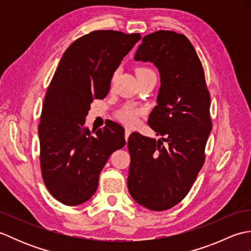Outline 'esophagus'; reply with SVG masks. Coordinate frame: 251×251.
I'll return each instance as SVG.
<instances>
[{"instance_id":"obj_1","label":"esophagus","mask_w":251,"mask_h":251,"mask_svg":"<svg viewBox=\"0 0 251 251\" xmlns=\"http://www.w3.org/2000/svg\"><path fill=\"white\" fill-rule=\"evenodd\" d=\"M130 134H131V130L129 128H126L125 129V139H126V141L128 140V137L130 136Z\"/></svg>"}]
</instances>
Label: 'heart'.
Returning a JSON list of instances; mask_svg holds the SVG:
<instances>
[{
	"label": "heart",
	"instance_id": "b5f03b06",
	"mask_svg": "<svg viewBox=\"0 0 251 251\" xmlns=\"http://www.w3.org/2000/svg\"><path fill=\"white\" fill-rule=\"evenodd\" d=\"M150 70L149 68H138L137 69V73L143 72V71H148ZM142 114V110L136 109L134 106H127L126 109L122 110L119 113V119L124 122L125 124H135V123L138 122L139 120L140 115Z\"/></svg>",
	"mask_w": 251,
	"mask_h": 251
}]
</instances>
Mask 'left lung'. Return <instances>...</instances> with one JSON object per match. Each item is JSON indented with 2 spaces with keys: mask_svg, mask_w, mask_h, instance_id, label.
Returning <instances> with one entry per match:
<instances>
[{
  "mask_svg": "<svg viewBox=\"0 0 251 251\" xmlns=\"http://www.w3.org/2000/svg\"><path fill=\"white\" fill-rule=\"evenodd\" d=\"M135 59L151 61L159 71L157 105L148 123L163 138L129 136L127 185L137 202L162 211L188 195L204 165L212 127L210 94L200 58L183 34L159 30L146 35Z\"/></svg>",
  "mask_w": 251,
  "mask_h": 251,
  "instance_id": "8db88e82",
  "label": "left lung"
}]
</instances>
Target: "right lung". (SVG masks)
I'll return each mask as SVG.
<instances>
[{
    "label": "right lung",
    "mask_w": 251,
    "mask_h": 251,
    "mask_svg": "<svg viewBox=\"0 0 251 251\" xmlns=\"http://www.w3.org/2000/svg\"><path fill=\"white\" fill-rule=\"evenodd\" d=\"M139 33L96 30L68 47L47 89L39 137L42 177L50 193L67 206L88 201L114 151L125 146L124 128L109 122L90 131L85 116L90 103L103 99L111 79Z\"/></svg>",
    "instance_id": "1"
}]
</instances>
